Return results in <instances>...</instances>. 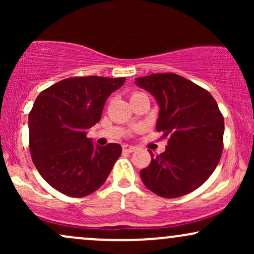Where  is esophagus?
<instances>
[{
	"label": "esophagus",
	"instance_id": "esophagus-1",
	"mask_svg": "<svg viewBox=\"0 0 254 254\" xmlns=\"http://www.w3.org/2000/svg\"><path fill=\"white\" fill-rule=\"evenodd\" d=\"M135 150H136V147H133V145H129V144L123 145V151H125V153H132V151Z\"/></svg>",
	"mask_w": 254,
	"mask_h": 254
}]
</instances>
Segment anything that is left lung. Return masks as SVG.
I'll use <instances>...</instances> for the list:
<instances>
[{
  "label": "left lung",
  "instance_id": "1",
  "mask_svg": "<svg viewBox=\"0 0 254 254\" xmlns=\"http://www.w3.org/2000/svg\"><path fill=\"white\" fill-rule=\"evenodd\" d=\"M159 105L156 130L168 145L139 172L150 191L164 198L188 194L206 182L223 150L224 122L209 92L177 74L135 78Z\"/></svg>",
  "mask_w": 254,
  "mask_h": 254
}]
</instances>
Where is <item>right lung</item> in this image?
I'll return each mask as SVG.
<instances>
[{"label": "right lung", "instance_id": "add662e5", "mask_svg": "<svg viewBox=\"0 0 254 254\" xmlns=\"http://www.w3.org/2000/svg\"><path fill=\"white\" fill-rule=\"evenodd\" d=\"M125 77H71L43 90L28 115L30 151L45 182L61 193L84 197L106 182L122 154L118 143H93L87 132L100 121L111 93Z\"/></svg>", "mask_w": 254, "mask_h": 254}]
</instances>
